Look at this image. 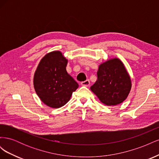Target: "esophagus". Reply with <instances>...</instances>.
I'll return each instance as SVG.
<instances>
[{
    "instance_id": "esophagus-1",
    "label": "esophagus",
    "mask_w": 159,
    "mask_h": 159,
    "mask_svg": "<svg viewBox=\"0 0 159 159\" xmlns=\"http://www.w3.org/2000/svg\"><path fill=\"white\" fill-rule=\"evenodd\" d=\"M89 84H90V82H89V81L88 80H85L84 81H82V82L81 83V85H82V86H85V87H88V86L89 85Z\"/></svg>"
}]
</instances>
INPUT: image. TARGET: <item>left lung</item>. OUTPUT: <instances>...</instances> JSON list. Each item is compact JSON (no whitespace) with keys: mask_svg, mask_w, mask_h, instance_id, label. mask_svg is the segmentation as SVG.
<instances>
[{"mask_svg":"<svg viewBox=\"0 0 159 159\" xmlns=\"http://www.w3.org/2000/svg\"><path fill=\"white\" fill-rule=\"evenodd\" d=\"M98 80L91 90L101 102L111 106L124 102L131 89V81L123 62L118 58L110 59L99 66Z\"/></svg>","mask_w":159,"mask_h":159,"instance_id":"obj_1","label":"left lung"}]
</instances>
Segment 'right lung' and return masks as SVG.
Here are the masks:
<instances>
[{
	"instance_id": "add662e5",
	"label": "right lung",
	"mask_w": 159,
	"mask_h": 159,
	"mask_svg": "<svg viewBox=\"0 0 159 159\" xmlns=\"http://www.w3.org/2000/svg\"><path fill=\"white\" fill-rule=\"evenodd\" d=\"M67 60L60 51L51 52L40 60L34 76V87L42 102L59 108L69 102L78 84L66 71Z\"/></svg>"
}]
</instances>
